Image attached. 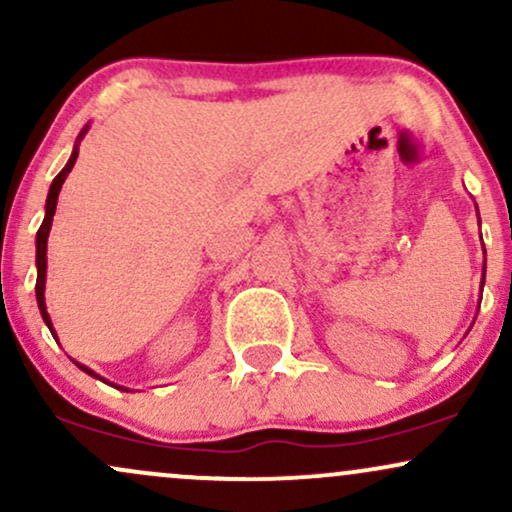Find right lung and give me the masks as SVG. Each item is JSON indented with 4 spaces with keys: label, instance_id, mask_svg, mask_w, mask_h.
Wrapping results in <instances>:
<instances>
[{
    "label": "right lung",
    "instance_id": "right-lung-1",
    "mask_svg": "<svg viewBox=\"0 0 512 512\" xmlns=\"http://www.w3.org/2000/svg\"><path fill=\"white\" fill-rule=\"evenodd\" d=\"M86 134V129L81 132V137ZM76 156H79V146H74L72 151V158L67 161V166H64L60 170V175H57L55 180H52L50 185V195H48V204H45V219L43 223H40L38 228V236H35V245H38V250H35V262H38V281H35V298H38V308H40V315H43L45 325L50 327V332L55 334V330H52V322H50V315H48V308H45V269H48V257H45V252H48V236H50V226H52V216H55V209H57V197H60V190H62V182L67 180L69 170L74 168L76 163ZM84 373L93 375V378H98L96 373H93L91 368L81 366V363H76ZM122 390V387H120Z\"/></svg>",
    "mask_w": 512,
    "mask_h": 512
}]
</instances>
